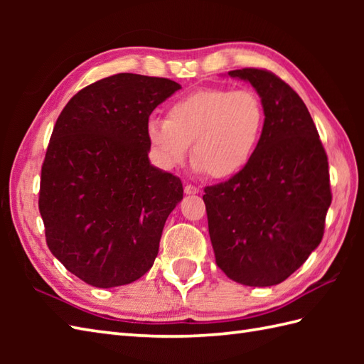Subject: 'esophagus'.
I'll return each mask as SVG.
<instances>
[{
    "mask_svg": "<svg viewBox=\"0 0 364 364\" xmlns=\"http://www.w3.org/2000/svg\"><path fill=\"white\" fill-rule=\"evenodd\" d=\"M198 192H200V189L197 186H194V184H186V186H184V194L196 196V194H198Z\"/></svg>",
    "mask_w": 364,
    "mask_h": 364,
    "instance_id": "obj_1",
    "label": "esophagus"
}]
</instances>
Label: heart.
I'll list each match as a JSON object with an SVG mask.
<instances>
[{
  "mask_svg": "<svg viewBox=\"0 0 364 364\" xmlns=\"http://www.w3.org/2000/svg\"><path fill=\"white\" fill-rule=\"evenodd\" d=\"M266 125V109L250 89H202L168 106L167 119L146 123V137L167 168L192 158L198 172L225 180L253 159Z\"/></svg>",
  "mask_w": 364,
  "mask_h": 364,
  "instance_id": "obj_1",
  "label": "heart"
}]
</instances>
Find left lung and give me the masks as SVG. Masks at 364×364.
Wrapping results in <instances>:
<instances>
[{"label": "left lung", "mask_w": 364, "mask_h": 364, "mask_svg": "<svg viewBox=\"0 0 364 364\" xmlns=\"http://www.w3.org/2000/svg\"><path fill=\"white\" fill-rule=\"evenodd\" d=\"M257 89L266 125L253 159L205 188L215 264L245 286L284 282L322 241L331 203L327 153L305 103L264 68L228 72Z\"/></svg>", "instance_id": "8db88e82"}]
</instances>
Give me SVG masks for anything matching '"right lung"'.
I'll list each match as a JSON object with an SVG mask.
<instances>
[{"mask_svg": "<svg viewBox=\"0 0 364 364\" xmlns=\"http://www.w3.org/2000/svg\"><path fill=\"white\" fill-rule=\"evenodd\" d=\"M178 89L167 78L112 75L81 89L56 120L38 211L51 253L87 284H128L153 266L183 184L150 164L146 123Z\"/></svg>", "mask_w": 364, "mask_h": 364, "instance_id": "add662e5", "label": "right lung"}]
</instances>
